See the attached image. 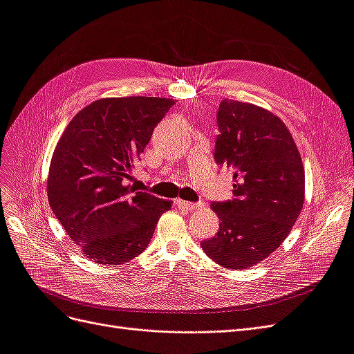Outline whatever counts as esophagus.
<instances>
[{"mask_svg": "<svg viewBox=\"0 0 354 354\" xmlns=\"http://www.w3.org/2000/svg\"><path fill=\"white\" fill-rule=\"evenodd\" d=\"M174 203L178 208H185V209H189V211L199 208V207H203V203H194V202H187V201H183V199H176Z\"/></svg>", "mask_w": 354, "mask_h": 354, "instance_id": "esophagus-1", "label": "esophagus"}]
</instances>
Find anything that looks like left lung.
Here are the masks:
<instances>
[{
	"label": "left lung",
	"instance_id": "left-lung-1",
	"mask_svg": "<svg viewBox=\"0 0 354 354\" xmlns=\"http://www.w3.org/2000/svg\"><path fill=\"white\" fill-rule=\"evenodd\" d=\"M218 165L233 167V199L212 202L220 227L201 242L211 260L226 269H248L277 250L304 203V167L286 125L260 106L221 100Z\"/></svg>",
	"mask_w": 354,
	"mask_h": 354
}]
</instances>
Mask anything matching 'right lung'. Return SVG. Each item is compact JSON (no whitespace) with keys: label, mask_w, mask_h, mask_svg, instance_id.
I'll return each mask as SVG.
<instances>
[{"label":"right lung","mask_w":354,"mask_h":354,"mask_svg":"<svg viewBox=\"0 0 354 354\" xmlns=\"http://www.w3.org/2000/svg\"><path fill=\"white\" fill-rule=\"evenodd\" d=\"M173 99L109 97L73 116L51 158L47 195L84 255L124 264L142 254L171 201L125 186Z\"/></svg>","instance_id":"add662e5"}]
</instances>
